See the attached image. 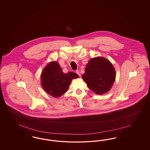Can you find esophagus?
Listing matches in <instances>:
<instances>
[{"instance_id":"obj_1","label":"esophagus","mask_w":150,"mask_h":150,"mask_svg":"<svg viewBox=\"0 0 150 150\" xmlns=\"http://www.w3.org/2000/svg\"><path fill=\"white\" fill-rule=\"evenodd\" d=\"M76 73L77 74V75H78L79 76H80V71H79V70H76Z\"/></svg>"}]
</instances>
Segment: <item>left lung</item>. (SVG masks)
I'll return each instance as SVG.
<instances>
[{
  "instance_id": "8db88e82",
  "label": "left lung",
  "mask_w": 150,
  "mask_h": 150,
  "mask_svg": "<svg viewBox=\"0 0 150 150\" xmlns=\"http://www.w3.org/2000/svg\"><path fill=\"white\" fill-rule=\"evenodd\" d=\"M115 71L108 60L100 57L90 59L82 78L90 89L97 95L110 90L115 79Z\"/></svg>"
}]
</instances>
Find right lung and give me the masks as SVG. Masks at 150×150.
<instances>
[{
  "instance_id": "add662e5",
  "label": "right lung",
  "mask_w": 150,
  "mask_h": 150,
  "mask_svg": "<svg viewBox=\"0 0 150 150\" xmlns=\"http://www.w3.org/2000/svg\"><path fill=\"white\" fill-rule=\"evenodd\" d=\"M79 77L74 72L64 73L58 62H52L42 72L41 85L48 94L57 98L67 91L73 79Z\"/></svg>"
}]
</instances>
